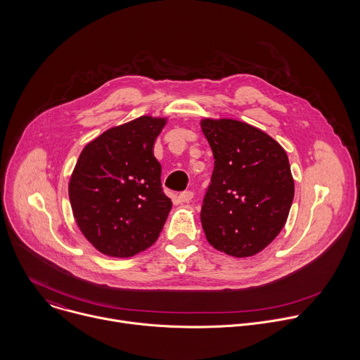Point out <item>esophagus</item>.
<instances>
[{
  "label": "esophagus",
  "mask_w": 360,
  "mask_h": 360,
  "mask_svg": "<svg viewBox=\"0 0 360 360\" xmlns=\"http://www.w3.org/2000/svg\"><path fill=\"white\" fill-rule=\"evenodd\" d=\"M192 198H193V192H192V191H185V192L179 193V196H178L179 202H182V203H184V202H191Z\"/></svg>",
  "instance_id": "1"
}]
</instances>
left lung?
Wrapping results in <instances>:
<instances>
[{"label":"left lung","instance_id":"obj_1","mask_svg":"<svg viewBox=\"0 0 360 360\" xmlns=\"http://www.w3.org/2000/svg\"><path fill=\"white\" fill-rule=\"evenodd\" d=\"M215 167L200 222L208 242L235 258L265 249L286 224L295 184L285 149L236 120L200 121Z\"/></svg>","mask_w":360,"mask_h":360}]
</instances>
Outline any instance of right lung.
I'll return each mask as SVG.
<instances>
[{
	"mask_svg": "<svg viewBox=\"0 0 360 360\" xmlns=\"http://www.w3.org/2000/svg\"><path fill=\"white\" fill-rule=\"evenodd\" d=\"M167 118L139 117L110 128L82 149L68 185L75 222L88 242L112 258H131L158 239L171 199L153 143Z\"/></svg>",
	"mask_w": 360,
	"mask_h": 360,
	"instance_id": "add662e5",
	"label": "right lung"
}]
</instances>
